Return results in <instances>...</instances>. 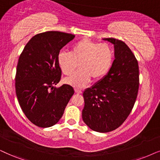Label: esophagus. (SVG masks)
<instances>
[{
	"label": "esophagus",
	"instance_id": "obj_1",
	"mask_svg": "<svg viewBox=\"0 0 160 160\" xmlns=\"http://www.w3.org/2000/svg\"><path fill=\"white\" fill-rule=\"evenodd\" d=\"M74 90H75V92L77 93V94H82V91L79 90V89L75 88V89H74Z\"/></svg>",
	"mask_w": 160,
	"mask_h": 160
}]
</instances>
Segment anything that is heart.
<instances>
[{"instance_id":"1","label":"heart","mask_w":160,"mask_h":160,"mask_svg":"<svg viewBox=\"0 0 160 160\" xmlns=\"http://www.w3.org/2000/svg\"><path fill=\"white\" fill-rule=\"evenodd\" d=\"M58 64L62 72L70 76L79 64L80 70L65 82L75 88L84 87L92 78L98 81L104 77L113 62V51L107 43H99L84 38L72 45L70 52L61 51L58 55Z\"/></svg>"}]
</instances>
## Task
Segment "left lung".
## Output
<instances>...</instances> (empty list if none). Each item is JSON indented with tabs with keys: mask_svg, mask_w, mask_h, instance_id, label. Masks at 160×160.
<instances>
[{
	"mask_svg": "<svg viewBox=\"0 0 160 160\" xmlns=\"http://www.w3.org/2000/svg\"><path fill=\"white\" fill-rule=\"evenodd\" d=\"M115 48V60L104 77L84 90L83 121L95 132H109L121 126L132 110L139 89V66L123 41L105 38Z\"/></svg>",
	"mask_w": 160,
	"mask_h": 160,
	"instance_id": "8db88e82",
	"label": "left lung"
}]
</instances>
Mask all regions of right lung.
Instances as JSON below:
<instances>
[{
	"instance_id": "right-lung-1",
	"label": "right lung",
	"mask_w": 160,
	"mask_h": 160,
	"mask_svg": "<svg viewBox=\"0 0 160 160\" xmlns=\"http://www.w3.org/2000/svg\"><path fill=\"white\" fill-rule=\"evenodd\" d=\"M74 37L53 31L36 34L19 57L15 76L17 98L26 118L39 127H51L58 123L74 94L68 84L53 87L61 79L57 59L60 50Z\"/></svg>"
}]
</instances>
